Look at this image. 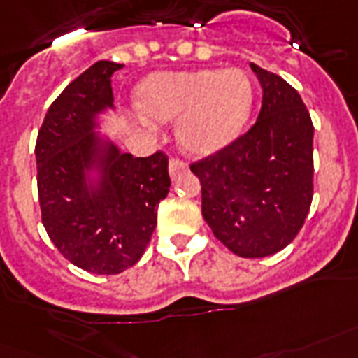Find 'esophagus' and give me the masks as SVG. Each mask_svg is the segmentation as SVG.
Wrapping results in <instances>:
<instances>
[{"label":"esophagus","mask_w":358,"mask_h":358,"mask_svg":"<svg viewBox=\"0 0 358 358\" xmlns=\"http://www.w3.org/2000/svg\"><path fill=\"white\" fill-rule=\"evenodd\" d=\"M185 170H187V164H185L181 159H176V157L170 159V176L173 177V179H176L179 173H182Z\"/></svg>","instance_id":"obj_1"}]
</instances>
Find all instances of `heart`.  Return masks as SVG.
I'll return each mask as SVG.
<instances>
[{"mask_svg": "<svg viewBox=\"0 0 358 358\" xmlns=\"http://www.w3.org/2000/svg\"><path fill=\"white\" fill-rule=\"evenodd\" d=\"M143 113L155 121L179 119L177 140L192 155L215 153L239 134L252 108L250 78L241 69L160 73L138 90Z\"/></svg>", "mask_w": 358, "mask_h": 358, "instance_id": "heart-1", "label": "heart"}]
</instances>
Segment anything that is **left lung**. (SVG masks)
<instances>
[{
	"mask_svg": "<svg viewBox=\"0 0 358 358\" xmlns=\"http://www.w3.org/2000/svg\"><path fill=\"white\" fill-rule=\"evenodd\" d=\"M263 90L250 129L190 164L201 182V215L226 248L265 257L289 245L314 196V124L303 99L278 74L250 63Z\"/></svg>",
	"mask_w": 358,
	"mask_h": 358,
	"instance_id": "1",
	"label": "left lung"
}]
</instances>
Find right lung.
Wrapping results in <instances>:
<instances>
[{
  "mask_svg": "<svg viewBox=\"0 0 358 358\" xmlns=\"http://www.w3.org/2000/svg\"><path fill=\"white\" fill-rule=\"evenodd\" d=\"M123 65L96 61L66 85L38 130L37 190L41 217L55 248L93 274L132 267L157 228V209L170 192L168 155L132 157L108 148L104 181L87 192L84 168L95 153L93 115L112 106V74Z\"/></svg>",
  "mask_w": 358,
  "mask_h": 358,
  "instance_id": "1",
  "label": "right lung"
}]
</instances>
